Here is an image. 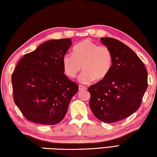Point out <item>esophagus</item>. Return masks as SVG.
I'll return each mask as SVG.
<instances>
[{
	"instance_id": "obj_1",
	"label": "esophagus",
	"mask_w": 157,
	"mask_h": 157,
	"mask_svg": "<svg viewBox=\"0 0 157 157\" xmlns=\"http://www.w3.org/2000/svg\"><path fill=\"white\" fill-rule=\"evenodd\" d=\"M78 90H79V91H83V90H87V88H86V87H84V86H79V87H78Z\"/></svg>"
}]
</instances>
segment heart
Instances as JSON below:
<instances>
[{"label":"heart","mask_w":157,"mask_h":157,"mask_svg":"<svg viewBox=\"0 0 157 157\" xmlns=\"http://www.w3.org/2000/svg\"><path fill=\"white\" fill-rule=\"evenodd\" d=\"M112 54L108 47L98 46L90 39H86L74 46L73 55L66 54L63 57V71L70 78L76 77L82 67L83 71L78 76L81 83H92L96 79L105 78L112 65Z\"/></svg>","instance_id":"1"}]
</instances>
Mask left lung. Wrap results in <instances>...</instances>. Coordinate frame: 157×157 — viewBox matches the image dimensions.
<instances>
[{
  "instance_id": "1",
  "label": "left lung",
  "mask_w": 157,
  "mask_h": 157,
  "mask_svg": "<svg viewBox=\"0 0 157 157\" xmlns=\"http://www.w3.org/2000/svg\"><path fill=\"white\" fill-rule=\"evenodd\" d=\"M110 49L111 70L105 78L90 86V107L98 119L114 123L130 116L141 105L147 87V71L135 52L112 38H101Z\"/></svg>"
}]
</instances>
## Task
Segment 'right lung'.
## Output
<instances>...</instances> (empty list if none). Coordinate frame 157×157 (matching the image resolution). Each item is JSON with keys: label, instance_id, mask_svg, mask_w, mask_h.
I'll return each instance as SVG.
<instances>
[{"label": "right lung", "instance_id": "right-lung-1", "mask_svg": "<svg viewBox=\"0 0 157 157\" xmlns=\"http://www.w3.org/2000/svg\"><path fill=\"white\" fill-rule=\"evenodd\" d=\"M71 39L50 40L21 58L12 83L14 103L32 122L55 125L67 113L78 86L64 74L62 60Z\"/></svg>", "mask_w": 157, "mask_h": 157}]
</instances>
